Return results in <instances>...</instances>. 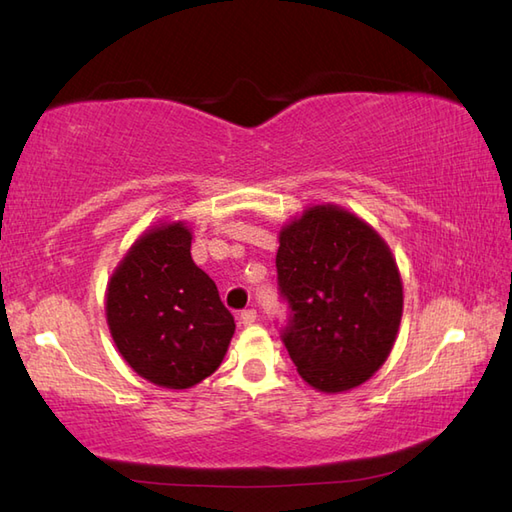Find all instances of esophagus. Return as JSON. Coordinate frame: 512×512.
Returning a JSON list of instances; mask_svg holds the SVG:
<instances>
[{"instance_id":"esophagus-1","label":"esophagus","mask_w":512,"mask_h":512,"mask_svg":"<svg viewBox=\"0 0 512 512\" xmlns=\"http://www.w3.org/2000/svg\"><path fill=\"white\" fill-rule=\"evenodd\" d=\"M257 320V312L255 310H244L242 314H240V323L244 325V327H251L253 323Z\"/></svg>"}]
</instances>
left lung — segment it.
<instances>
[{
    "label": "left lung",
    "instance_id": "left-lung-1",
    "mask_svg": "<svg viewBox=\"0 0 512 512\" xmlns=\"http://www.w3.org/2000/svg\"><path fill=\"white\" fill-rule=\"evenodd\" d=\"M277 272L292 307L283 342L303 382L327 395L368 382L403 314L401 272L384 237L334 202L312 205L281 227Z\"/></svg>",
    "mask_w": 512,
    "mask_h": 512
}]
</instances>
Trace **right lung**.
I'll return each mask as SVG.
<instances>
[{
  "mask_svg": "<svg viewBox=\"0 0 512 512\" xmlns=\"http://www.w3.org/2000/svg\"><path fill=\"white\" fill-rule=\"evenodd\" d=\"M189 248L192 227L185 220L152 224L130 244L104 294L106 325L124 362L170 390L216 373L235 334L216 283Z\"/></svg>",
  "mask_w": 512,
  "mask_h": 512,
  "instance_id": "obj_1",
  "label": "right lung"
}]
</instances>
